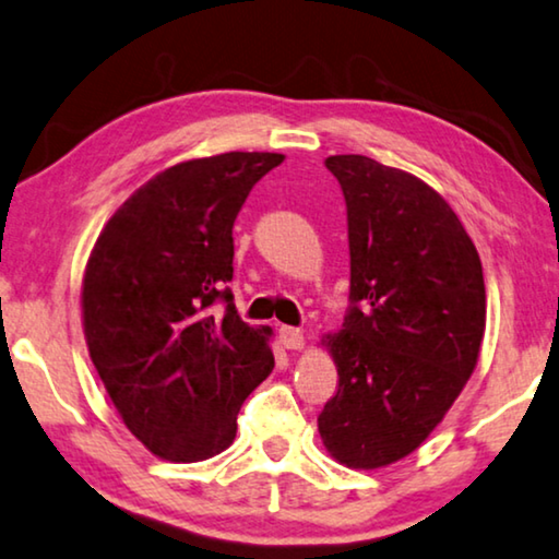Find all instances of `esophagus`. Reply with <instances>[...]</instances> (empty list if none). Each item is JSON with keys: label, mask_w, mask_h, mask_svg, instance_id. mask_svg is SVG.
Listing matches in <instances>:
<instances>
[{"label": "esophagus", "mask_w": 559, "mask_h": 559, "mask_svg": "<svg viewBox=\"0 0 559 559\" xmlns=\"http://www.w3.org/2000/svg\"><path fill=\"white\" fill-rule=\"evenodd\" d=\"M280 342L285 349H302L305 347V332L297 328H280Z\"/></svg>", "instance_id": "obj_1"}]
</instances>
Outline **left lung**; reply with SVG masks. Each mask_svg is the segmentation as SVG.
<instances>
[{
    "label": "left lung",
    "instance_id": "left-lung-1",
    "mask_svg": "<svg viewBox=\"0 0 559 559\" xmlns=\"http://www.w3.org/2000/svg\"><path fill=\"white\" fill-rule=\"evenodd\" d=\"M347 202L349 299L324 334L340 390L317 417L349 469L407 457L475 372L485 337L483 262L442 194L365 154L324 159Z\"/></svg>",
    "mask_w": 559,
    "mask_h": 559
}]
</instances>
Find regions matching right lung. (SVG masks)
<instances>
[{"label":"right lung","instance_id":"add662e5","mask_svg":"<svg viewBox=\"0 0 559 559\" xmlns=\"http://www.w3.org/2000/svg\"><path fill=\"white\" fill-rule=\"evenodd\" d=\"M282 162L274 152L179 162L142 185L94 242L84 340L122 423L162 460L227 450L239 407L272 372V330L239 320L225 285L237 214ZM217 298L228 302L222 321L206 312Z\"/></svg>","mask_w":559,"mask_h":559}]
</instances>
